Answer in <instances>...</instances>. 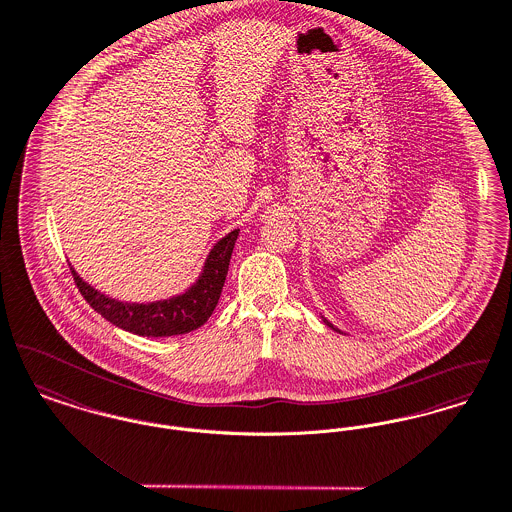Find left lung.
I'll return each instance as SVG.
<instances>
[{
  "instance_id": "left-lung-1",
  "label": "left lung",
  "mask_w": 512,
  "mask_h": 512,
  "mask_svg": "<svg viewBox=\"0 0 512 512\" xmlns=\"http://www.w3.org/2000/svg\"><path fill=\"white\" fill-rule=\"evenodd\" d=\"M323 322L327 323V325H329V327H333V325H331V323L327 322V320H323ZM333 329H335V327H333ZM335 331H339V329H335Z\"/></svg>"
}]
</instances>
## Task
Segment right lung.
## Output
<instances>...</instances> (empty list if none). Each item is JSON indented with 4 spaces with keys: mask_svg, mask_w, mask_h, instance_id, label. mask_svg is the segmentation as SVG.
<instances>
[{
    "mask_svg": "<svg viewBox=\"0 0 512 512\" xmlns=\"http://www.w3.org/2000/svg\"><path fill=\"white\" fill-rule=\"evenodd\" d=\"M237 237L239 229L225 235L208 254L196 283L183 295L167 300H156L148 304L119 302L84 283L75 269L71 268V273L84 300L113 325L142 337L183 335L208 322L216 310Z\"/></svg>",
    "mask_w": 512,
    "mask_h": 512,
    "instance_id": "1",
    "label": "right lung"
}]
</instances>
